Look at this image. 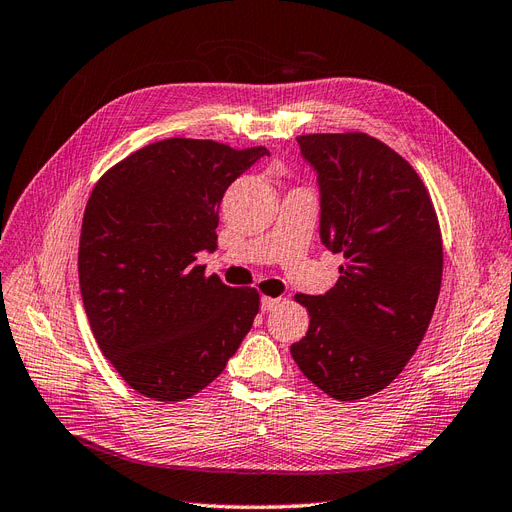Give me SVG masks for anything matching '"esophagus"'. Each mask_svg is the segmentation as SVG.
<instances>
[{
  "instance_id": "esophagus-1",
  "label": "esophagus",
  "mask_w": 512,
  "mask_h": 512,
  "mask_svg": "<svg viewBox=\"0 0 512 512\" xmlns=\"http://www.w3.org/2000/svg\"><path fill=\"white\" fill-rule=\"evenodd\" d=\"M283 302V298H272V296H264L261 298V311H272L274 306H279Z\"/></svg>"
}]
</instances>
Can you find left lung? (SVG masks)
I'll return each mask as SVG.
<instances>
[{
	"mask_svg": "<svg viewBox=\"0 0 512 512\" xmlns=\"http://www.w3.org/2000/svg\"><path fill=\"white\" fill-rule=\"evenodd\" d=\"M298 143L317 169L321 242L345 264L328 294H296L311 319L289 352L319 390L352 403L384 390L425 337L442 285L440 221L416 169L379 139Z\"/></svg>",
	"mask_w": 512,
	"mask_h": 512,
	"instance_id": "8db88e82",
	"label": "left lung"
}]
</instances>
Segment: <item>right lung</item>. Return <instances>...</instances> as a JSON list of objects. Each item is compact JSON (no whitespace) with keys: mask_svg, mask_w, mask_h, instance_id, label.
Here are the masks:
<instances>
[{"mask_svg":"<svg viewBox=\"0 0 512 512\" xmlns=\"http://www.w3.org/2000/svg\"><path fill=\"white\" fill-rule=\"evenodd\" d=\"M264 145L210 139L145 145L100 175L79 240V285L100 352L154 401H184L212 384L259 311L255 287L206 276L218 206Z\"/></svg>","mask_w":512,"mask_h":512,"instance_id":"right-lung-1","label":"right lung"}]
</instances>
